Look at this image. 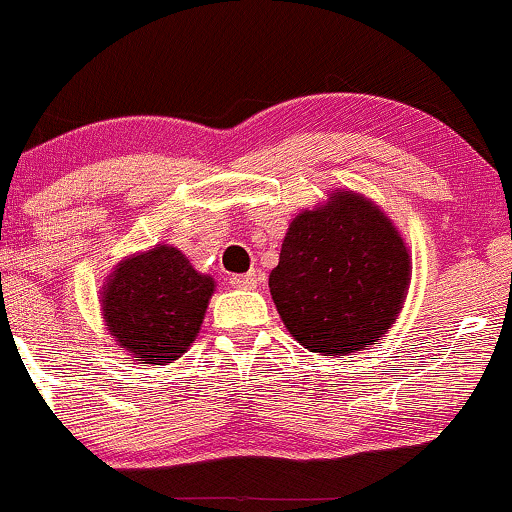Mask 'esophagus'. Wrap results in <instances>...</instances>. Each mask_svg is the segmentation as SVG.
Listing matches in <instances>:
<instances>
[{
  "instance_id": "esophagus-1",
  "label": "esophagus",
  "mask_w": 512,
  "mask_h": 512,
  "mask_svg": "<svg viewBox=\"0 0 512 512\" xmlns=\"http://www.w3.org/2000/svg\"><path fill=\"white\" fill-rule=\"evenodd\" d=\"M230 282L240 289H256L258 287V272L251 270L247 275H232Z\"/></svg>"
}]
</instances>
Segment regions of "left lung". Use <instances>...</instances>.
<instances>
[{
    "instance_id": "1",
    "label": "left lung",
    "mask_w": 512,
    "mask_h": 512,
    "mask_svg": "<svg viewBox=\"0 0 512 512\" xmlns=\"http://www.w3.org/2000/svg\"><path fill=\"white\" fill-rule=\"evenodd\" d=\"M409 277L411 258L393 221L371 199L336 190L291 221L270 294L310 353L348 355L393 327Z\"/></svg>"
}]
</instances>
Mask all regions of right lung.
Segmentation results:
<instances>
[{"mask_svg":"<svg viewBox=\"0 0 512 512\" xmlns=\"http://www.w3.org/2000/svg\"><path fill=\"white\" fill-rule=\"evenodd\" d=\"M214 280L169 244L124 258L101 291L105 327L141 364L181 357L202 327Z\"/></svg>","mask_w":512,"mask_h":512,"instance_id":"1","label":"right lung"}]
</instances>
